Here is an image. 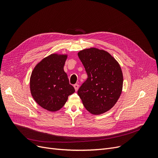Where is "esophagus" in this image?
Listing matches in <instances>:
<instances>
[{"label":"esophagus","instance_id":"34e87169","mask_svg":"<svg viewBox=\"0 0 158 158\" xmlns=\"http://www.w3.org/2000/svg\"><path fill=\"white\" fill-rule=\"evenodd\" d=\"M73 87H74V88H75V90L77 91L78 90V89H79V85L78 84H76V85H73Z\"/></svg>","mask_w":158,"mask_h":158}]
</instances>
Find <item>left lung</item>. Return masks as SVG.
Masks as SVG:
<instances>
[{"label":"left lung","instance_id":"8db88e82","mask_svg":"<svg viewBox=\"0 0 158 158\" xmlns=\"http://www.w3.org/2000/svg\"><path fill=\"white\" fill-rule=\"evenodd\" d=\"M77 54L88 75L78 95L90 113H104L114 106L122 94L120 66L109 52L95 47L82 50Z\"/></svg>","mask_w":158,"mask_h":158}]
</instances>
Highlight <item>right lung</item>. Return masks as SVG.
<instances>
[{
    "label": "right lung",
    "mask_w": 158,
    "mask_h": 158,
    "mask_svg": "<svg viewBox=\"0 0 158 158\" xmlns=\"http://www.w3.org/2000/svg\"><path fill=\"white\" fill-rule=\"evenodd\" d=\"M67 54H52L44 58L33 69L30 90L36 102L49 111L60 110L75 92L69 84L64 65Z\"/></svg>",
    "instance_id": "obj_1"
}]
</instances>
